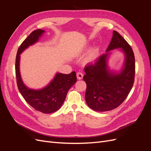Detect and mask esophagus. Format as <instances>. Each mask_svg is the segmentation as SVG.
Returning a JSON list of instances; mask_svg holds the SVG:
<instances>
[{
  "label": "esophagus",
  "instance_id": "1",
  "mask_svg": "<svg viewBox=\"0 0 151 151\" xmlns=\"http://www.w3.org/2000/svg\"><path fill=\"white\" fill-rule=\"evenodd\" d=\"M83 76H84V75H83V73H82V72H78L77 73V79H79V80L83 79Z\"/></svg>",
  "mask_w": 151,
  "mask_h": 151
}]
</instances>
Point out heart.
Wrapping results in <instances>:
<instances>
[{
  "label": "heart",
  "instance_id": "obj_1",
  "mask_svg": "<svg viewBox=\"0 0 151 151\" xmlns=\"http://www.w3.org/2000/svg\"><path fill=\"white\" fill-rule=\"evenodd\" d=\"M95 57H96V52L95 51L91 52L88 54V55L87 56V57L86 58V62H90L91 60H93L95 58Z\"/></svg>",
  "mask_w": 151,
  "mask_h": 151
}]
</instances>
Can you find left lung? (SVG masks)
<instances>
[{
  "mask_svg": "<svg viewBox=\"0 0 151 151\" xmlns=\"http://www.w3.org/2000/svg\"><path fill=\"white\" fill-rule=\"evenodd\" d=\"M121 48L125 54V66L119 74H113L107 68L108 53L85 67L83 79L87 88V104L93 110L107 111L119 106L124 101L134 85L135 72L134 53L130 45L116 31L106 50Z\"/></svg>",
  "mask_w": 151,
  "mask_h": 151,
  "instance_id": "1",
  "label": "left lung"
}]
</instances>
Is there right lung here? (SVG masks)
<instances>
[{
	"instance_id": "obj_1",
	"label": "right lung",
	"mask_w": 151,
	"mask_h": 151,
	"mask_svg": "<svg viewBox=\"0 0 151 151\" xmlns=\"http://www.w3.org/2000/svg\"><path fill=\"white\" fill-rule=\"evenodd\" d=\"M44 30L38 29L31 32L18 48L16 58V76L18 89L31 106L43 113H51L61 107L68 91L77 81L76 72L69 74L58 73L48 86L40 90L30 89L23 84L19 72L20 54L29 45L36 43Z\"/></svg>"
}]
</instances>
